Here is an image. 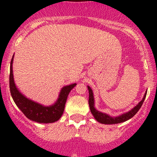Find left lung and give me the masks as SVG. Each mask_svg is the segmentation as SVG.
Listing matches in <instances>:
<instances>
[{"mask_svg":"<svg viewBox=\"0 0 157 157\" xmlns=\"http://www.w3.org/2000/svg\"><path fill=\"white\" fill-rule=\"evenodd\" d=\"M87 88L89 90V105H90V112H91V113L93 114L94 118L98 121V122L101 123V124H118V123L124 122V121H128V120H129L130 118H132V117L134 116V115L138 112L139 109H140L144 101L145 98H146V95H147V91H146L145 92L143 99H142V100L140 101L137 105H136V106H134V108L131 109L130 111L125 112V113L121 114V115H118V116L112 117V116H110V115H108V114L104 113V112H100V111H98L97 109L95 108V100H94V96H93V90H92V89L90 88V86H87Z\"/></svg>","mask_w":157,"mask_h":157,"instance_id":"8db88e82","label":"left lung"}]
</instances>
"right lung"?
Masks as SVG:
<instances>
[{
	"instance_id": "right-lung-1",
	"label": "right lung",
	"mask_w": 157,
	"mask_h": 157,
	"mask_svg": "<svg viewBox=\"0 0 157 157\" xmlns=\"http://www.w3.org/2000/svg\"><path fill=\"white\" fill-rule=\"evenodd\" d=\"M11 59L10 72V90L13 99L17 106L29 119L42 124H48L57 121L62 116L66 101L70 92L77 83L64 86L61 88L56 102L51 105H44L26 97L16 86L13 74V61Z\"/></svg>"
}]
</instances>
